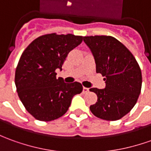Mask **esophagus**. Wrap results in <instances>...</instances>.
Wrapping results in <instances>:
<instances>
[{"label": "esophagus", "instance_id": "1", "mask_svg": "<svg viewBox=\"0 0 151 151\" xmlns=\"http://www.w3.org/2000/svg\"><path fill=\"white\" fill-rule=\"evenodd\" d=\"M83 93H88L89 91V88H85V87H83Z\"/></svg>", "mask_w": 151, "mask_h": 151}]
</instances>
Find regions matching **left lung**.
Segmentation results:
<instances>
[{
  "instance_id": "1",
  "label": "left lung",
  "mask_w": 151,
  "mask_h": 151,
  "mask_svg": "<svg viewBox=\"0 0 151 151\" xmlns=\"http://www.w3.org/2000/svg\"><path fill=\"white\" fill-rule=\"evenodd\" d=\"M83 41L94 56L96 72L106 77V88H90L97 101L90 106L94 116L106 121H116L130 112L141 90L140 68L126 46L107 35L84 36Z\"/></svg>"
}]
</instances>
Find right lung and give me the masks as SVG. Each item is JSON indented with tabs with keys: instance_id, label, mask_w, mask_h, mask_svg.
Wrapping results in <instances>:
<instances>
[{
	"instance_id": "add662e5",
	"label": "right lung",
	"mask_w": 151,
	"mask_h": 151,
	"mask_svg": "<svg viewBox=\"0 0 151 151\" xmlns=\"http://www.w3.org/2000/svg\"><path fill=\"white\" fill-rule=\"evenodd\" d=\"M83 37L72 34H47L33 40L22 53L15 69V83L19 99L29 114L50 122L68 110L74 95L83 91L80 83H66L56 78L68 53Z\"/></svg>"
}]
</instances>
